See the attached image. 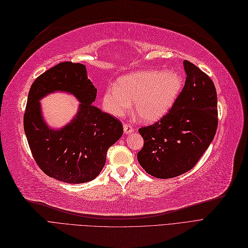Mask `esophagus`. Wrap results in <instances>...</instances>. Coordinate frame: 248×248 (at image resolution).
<instances>
[{"label":"esophagus","instance_id":"1","mask_svg":"<svg viewBox=\"0 0 248 248\" xmlns=\"http://www.w3.org/2000/svg\"><path fill=\"white\" fill-rule=\"evenodd\" d=\"M124 132L125 134H131V133H133V132H134L133 126H132L131 124H124Z\"/></svg>","mask_w":248,"mask_h":248}]
</instances>
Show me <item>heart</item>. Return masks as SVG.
Returning <instances> with one entry per match:
<instances>
[{"label":"heart","mask_w":248,"mask_h":248,"mask_svg":"<svg viewBox=\"0 0 248 248\" xmlns=\"http://www.w3.org/2000/svg\"><path fill=\"white\" fill-rule=\"evenodd\" d=\"M182 86L183 78L177 72L136 71L119 78L118 87H107L103 106L111 115L123 117L134 103L136 113L143 122H155L171 110Z\"/></svg>","instance_id":"1"}]
</instances>
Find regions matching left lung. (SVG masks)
<instances>
[{"label": "left lung", "mask_w": 248, "mask_h": 248, "mask_svg": "<svg viewBox=\"0 0 248 248\" xmlns=\"http://www.w3.org/2000/svg\"><path fill=\"white\" fill-rule=\"evenodd\" d=\"M186 84L171 110L139 129L144 145L137 155L151 176L168 179L189 171L212 142L217 129V95L208 75L183 62Z\"/></svg>", "instance_id": "left-lung-1"}]
</instances>
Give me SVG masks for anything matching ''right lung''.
<instances>
[{
    "mask_svg": "<svg viewBox=\"0 0 248 248\" xmlns=\"http://www.w3.org/2000/svg\"><path fill=\"white\" fill-rule=\"evenodd\" d=\"M55 91L73 94L81 103L77 115L61 129L46 124L39 100ZM97 89L82 63L61 62L31 84L23 126L37 165L46 175L67 183H84L98 176L107 150L122 137V123L93 106Z\"/></svg>",
    "mask_w": 248,
    "mask_h": 248,
    "instance_id": "1",
    "label": "right lung"
}]
</instances>
